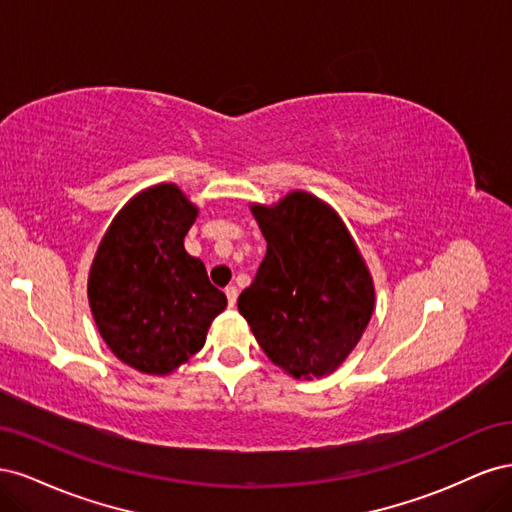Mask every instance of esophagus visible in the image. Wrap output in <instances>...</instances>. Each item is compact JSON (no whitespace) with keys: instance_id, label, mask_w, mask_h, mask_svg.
<instances>
[{"instance_id":"1","label":"esophagus","mask_w":512,"mask_h":512,"mask_svg":"<svg viewBox=\"0 0 512 512\" xmlns=\"http://www.w3.org/2000/svg\"><path fill=\"white\" fill-rule=\"evenodd\" d=\"M224 292H226L228 305H230V307H235V303H237V294H239V292H237V288H235V286H228Z\"/></svg>"}]
</instances>
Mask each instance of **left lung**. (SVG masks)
Masks as SVG:
<instances>
[{
	"instance_id": "1",
	"label": "left lung",
	"mask_w": 512,
	"mask_h": 512,
	"mask_svg": "<svg viewBox=\"0 0 512 512\" xmlns=\"http://www.w3.org/2000/svg\"><path fill=\"white\" fill-rule=\"evenodd\" d=\"M250 209L267 254L241 292L239 314L288 376H329L359 344L376 307L359 245L331 205L303 190Z\"/></svg>"
}]
</instances>
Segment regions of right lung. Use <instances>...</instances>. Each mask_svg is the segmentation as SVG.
<instances>
[{"label":"right lung","instance_id":"obj_1","mask_svg":"<svg viewBox=\"0 0 512 512\" xmlns=\"http://www.w3.org/2000/svg\"><path fill=\"white\" fill-rule=\"evenodd\" d=\"M196 218L175 183L151 185L119 209L91 262L87 299L104 344L147 376L188 363L226 309L203 260L183 247Z\"/></svg>","mask_w":512,"mask_h":512}]
</instances>
